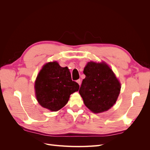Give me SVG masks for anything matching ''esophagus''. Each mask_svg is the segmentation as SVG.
Masks as SVG:
<instances>
[{"mask_svg":"<svg viewBox=\"0 0 150 150\" xmlns=\"http://www.w3.org/2000/svg\"><path fill=\"white\" fill-rule=\"evenodd\" d=\"M77 83H78L79 84V85L80 86V85H81V79H78V80H77Z\"/></svg>","mask_w":150,"mask_h":150,"instance_id":"esophagus-1","label":"esophagus"}]
</instances>
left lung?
<instances>
[{
    "label": "left lung",
    "instance_id": "8db88e82",
    "mask_svg": "<svg viewBox=\"0 0 150 150\" xmlns=\"http://www.w3.org/2000/svg\"><path fill=\"white\" fill-rule=\"evenodd\" d=\"M79 93L85 106L94 113L110 109L118 97L121 84L112 71L105 63L89 62L84 69Z\"/></svg>",
    "mask_w": 150,
    "mask_h": 150
}]
</instances>
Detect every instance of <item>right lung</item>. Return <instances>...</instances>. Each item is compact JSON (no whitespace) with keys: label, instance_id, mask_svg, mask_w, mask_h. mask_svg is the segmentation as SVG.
I'll return each instance as SVG.
<instances>
[{"label":"right lung","instance_id":"add662e5","mask_svg":"<svg viewBox=\"0 0 150 150\" xmlns=\"http://www.w3.org/2000/svg\"><path fill=\"white\" fill-rule=\"evenodd\" d=\"M79 88V84L72 80L68 68L61 67L56 61L45 64L35 82L38 101L52 111L64 107L70 95Z\"/></svg>","mask_w":150,"mask_h":150}]
</instances>
